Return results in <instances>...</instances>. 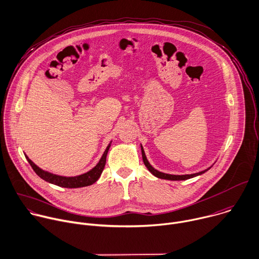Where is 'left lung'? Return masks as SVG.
<instances>
[{"mask_svg": "<svg viewBox=\"0 0 259 259\" xmlns=\"http://www.w3.org/2000/svg\"><path fill=\"white\" fill-rule=\"evenodd\" d=\"M141 150H142V157H143L144 164L146 165V167L148 168V170H149L153 176H155V177L158 178V179H162V180H169V181H185V180H189V179L195 178V177H197V176H200V175L206 172L208 169H210V168L212 167V165H213V164H212V165L209 166L208 168H206V169H204V170H202V171H199V172H196V174H191V175H170V174H165V172H162V171L157 170L156 168H154V167L150 164V162L148 161V159H147V157H146V154H145V151H144V148H143L142 145H141Z\"/></svg>", "mask_w": 259, "mask_h": 259, "instance_id": "obj_1", "label": "left lung"}]
</instances>
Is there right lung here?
Wrapping results in <instances>:
<instances>
[{
  "instance_id": "1",
  "label": "right lung",
  "mask_w": 259,
  "mask_h": 259,
  "mask_svg": "<svg viewBox=\"0 0 259 259\" xmlns=\"http://www.w3.org/2000/svg\"><path fill=\"white\" fill-rule=\"evenodd\" d=\"M110 142L107 146V148L105 149L104 153H103L102 157L100 158L99 162L96 164V166H94L91 170L79 175V176H75V177H63V176H58V175H54L52 172L46 171L41 168H39L36 164H34L29 158L27 155H25V157L28 161V163L30 164V166L32 167V169L34 170V172L44 181L53 184L62 188H81V187H87V186H91L94 183H96L98 181V179L100 178L103 169L105 167L106 164V156L107 153L109 151V148L111 146Z\"/></svg>"
}]
</instances>
